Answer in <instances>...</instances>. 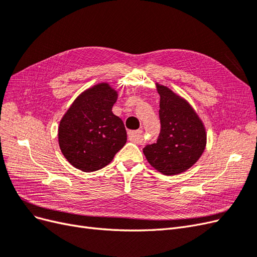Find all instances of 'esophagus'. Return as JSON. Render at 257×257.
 Here are the masks:
<instances>
[{
    "instance_id": "esophagus-1",
    "label": "esophagus",
    "mask_w": 257,
    "mask_h": 257,
    "mask_svg": "<svg viewBox=\"0 0 257 257\" xmlns=\"http://www.w3.org/2000/svg\"><path fill=\"white\" fill-rule=\"evenodd\" d=\"M141 135H142V131L138 130V131H130L127 133L128 139L131 142L133 143H138L141 141Z\"/></svg>"
}]
</instances>
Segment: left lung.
I'll return each instance as SVG.
<instances>
[{
  "label": "left lung",
  "mask_w": 257,
  "mask_h": 257,
  "mask_svg": "<svg viewBox=\"0 0 257 257\" xmlns=\"http://www.w3.org/2000/svg\"><path fill=\"white\" fill-rule=\"evenodd\" d=\"M157 84L160 94L161 133L155 144L144 148L149 164L166 176L190 169L204 153L207 133L203 121L188 100L165 85Z\"/></svg>",
  "instance_id": "1"
}]
</instances>
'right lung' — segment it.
I'll use <instances>...</instances> for the list:
<instances>
[{
	"instance_id": "right-lung-1",
	"label": "right lung",
	"mask_w": 257,
	"mask_h": 257,
	"mask_svg": "<svg viewBox=\"0 0 257 257\" xmlns=\"http://www.w3.org/2000/svg\"><path fill=\"white\" fill-rule=\"evenodd\" d=\"M116 98L118 92L108 82H100L77 96L62 116L59 146L77 169L92 173L105 167L125 145V127L112 112Z\"/></svg>"
}]
</instances>
